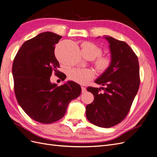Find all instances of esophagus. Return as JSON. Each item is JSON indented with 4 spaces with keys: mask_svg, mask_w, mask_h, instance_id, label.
I'll list each match as a JSON object with an SVG mask.
<instances>
[{
    "mask_svg": "<svg viewBox=\"0 0 157 157\" xmlns=\"http://www.w3.org/2000/svg\"><path fill=\"white\" fill-rule=\"evenodd\" d=\"M86 90H87V89H86V88L85 87H82V93H85Z\"/></svg>",
    "mask_w": 157,
    "mask_h": 157,
    "instance_id": "obj_1",
    "label": "esophagus"
}]
</instances>
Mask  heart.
<instances>
[{
    "instance_id": "obj_1",
    "label": "heart",
    "mask_w": 157,
    "mask_h": 157,
    "mask_svg": "<svg viewBox=\"0 0 157 157\" xmlns=\"http://www.w3.org/2000/svg\"><path fill=\"white\" fill-rule=\"evenodd\" d=\"M82 53L87 55L92 59H96L94 67L97 71L104 74L108 71L113 63V59L110 55H101L102 49L97 44L90 42H84L82 44ZM94 77L93 70L86 68H75L72 70L69 73V78L73 82L79 84H85L88 83Z\"/></svg>"
}]
</instances>
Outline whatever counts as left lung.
I'll return each instance as SVG.
<instances>
[{
  "instance_id": "obj_1",
  "label": "left lung",
  "mask_w": 157,
  "mask_h": 157,
  "mask_svg": "<svg viewBox=\"0 0 157 157\" xmlns=\"http://www.w3.org/2000/svg\"><path fill=\"white\" fill-rule=\"evenodd\" d=\"M109 43L113 63L108 71L95 83L104 86L88 87L94 96L93 102L86 106V117L93 124L110 128L127 116L140 87V67L137 55L125 42L105 36Z\"/></svg>"
}]
</instances>
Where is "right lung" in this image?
<instances>
[{
	"instance_id": "obj_1",
	"label": "right lung",
	"mask_w": 157,
	"mask_h": 157,
	"mask_svg": "<svg viewBox=\"0 0 157 157\" xmlns=\"http://www.w3.org/2000/svg\"><path fill=\"white\" fill-rule=\"evenodd\" d=\"M61 38L52 32L40 33L23 44L13 62L17 102L30 117L43 124L63 118L70 101L82 93L80 85L72 81L60 86L50 82L53 72L62 73L55 55V44Z\"/></svg>"
}]
</instances>
